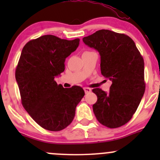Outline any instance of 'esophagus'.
Wrapping results in <instances>:
<instances>
[{
    "instance_id": "esophagus-1",
    "label": "esophagus",
    "mask_w": 160,
    "mask_h": 160,
    "mask_svg": "<svg viewBox=\"0 0 160 160\" xmlns=\"http://www.w3.org/2000/svg\"><path fill=\"white\" fill-rule=\"evenodd\" d=\"M83 90H84L85 93H90V92H91V89H90V88H83Z\"/></svg>"
}]
</instances>
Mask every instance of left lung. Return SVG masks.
I'll list each match as a JSON object with an SVG mask.
<instances>
[{
	"label": "left lung",
	"instance_id": "obj_1",
	"mask_svg": "<svg viewBox=\"0 0 160 160\" xmlns=\"http://www.w3.org/2000/svg\"><path fill=\"white\" fill-rule=\"evenodd\" d=\"M101 56V74L111 81L109 92L92 91L98 97L93 111L101 124L115 128L129 122L146 90L144 60L133 40L125 34L99 30L83 38Z\"/></svg>",
	"mask_w": 160,
	"mask_h": 160
}]
</instances>
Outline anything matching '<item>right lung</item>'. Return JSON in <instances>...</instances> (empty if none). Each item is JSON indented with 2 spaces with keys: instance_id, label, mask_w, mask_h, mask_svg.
<instances>
[{
  "instance_id": "right-lung-1",
  "label": "right lung",
  "mask_w": 160,
  "mask_h": 160,
  "mask_svg": "<svg viewBox=\"0 0 160 160\" xmlns=\"http://www.w3.org/2000/svg\"><path fill=\"white\" fill-rule=\"evenodd\" d=\"M80 39L42 35L23 47L15 78L24 108L42 128L58 132L72 122L76 108L85 93L83 88H63L55 77L65 70L66 58L77 49Z\"/></svg>"
}]
</instances>
